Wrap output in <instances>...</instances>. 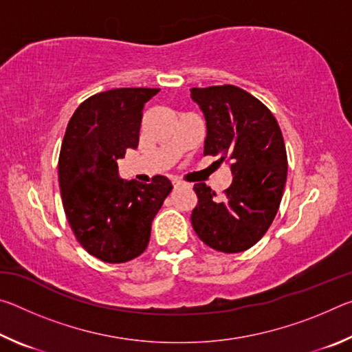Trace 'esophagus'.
Listing matches in <instances>:
<instances>
[{
    "label": "esophagus",
    "mask_w": 352,
    "mask_h": 352,
    "mask_svg": "<svg viewBox=\"0 0 352 352\" xmlns=\"http://www.w3.org/2000/svg\"><path fill=\"white\" fill-rule=\"evenodd\" d=\"M172 184H174V188H183V186H189L188 183H184L182 180H174L172 182Z\"/></svg>",
    "instance_id": "obj_1"
}]
</instances>
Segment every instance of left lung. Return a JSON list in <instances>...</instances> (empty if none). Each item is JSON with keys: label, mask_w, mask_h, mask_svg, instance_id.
Listing matches in <instances>:
<instances>
[{"label": "left lung", "mask_w": 352, "mask_h": 352, "mask_svg": "<svg viewBox=\"0 0 352 352\" xmlns=\"http://www.w3.org/2000/svg\"><path fill=\"white\" fill-rule=\"evenodd\" d=\"M206 119L205 155L231 163L233 183L219 199L205 183L194 184V231L222 253L252 248L267 233L287 180V153L276 118L234 85L190 88Z\"/></svg>", "instance_id": "obj_1"}]
</instances>
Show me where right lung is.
<instances>
[{"mask_svg": "<svg viewBox=\"0 0 352 352\" xmlns=\"http://www.w3.org/2000/svg\"><path fill=\"white\" fill-rule=\"evenodd\" d=\"M158 88H115L77 107L58 155L65 216L77 242L109 264L147 248L152 220L172 190L163 175L148 184L121 180L118 158L140 141L142 110Z\"/></svg>", "mask_w": 352, "mask_h": 352, "instance_id": "1", "label": "right lung"}]
</instances>
